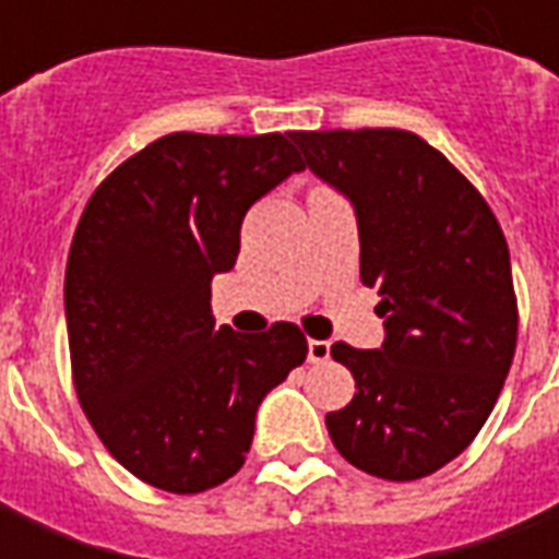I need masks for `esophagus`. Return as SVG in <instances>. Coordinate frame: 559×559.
Returning <instances> with one entry per match:
<instances>
[{
  "mask_svg": "<svg viewBox=\"0 0 559 559\" xmlns=\"http://www.w3.org/2000/svg\"><path fill=\"white\" fill-rule=\"evenodd\" d=\"M329 341H308V362H329Z\"/></svg>",
  "mask_w": 559,
  "mask_h": 559,
  "instance_id": "34e87169",
  "label": "esophagus"
}]
</instances>
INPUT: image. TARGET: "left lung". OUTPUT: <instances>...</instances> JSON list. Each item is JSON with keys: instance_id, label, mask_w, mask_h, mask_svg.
<instances>
[{"instance_id": "8db88e82", "label": "left lung", "mask_w": 559, "mask_h": 559, "mask_svg": "<svg viewBox=\"0 0 559 559\" xmlns=\"http://www.w3.org/2000/svg\"><path fill=\"white\" fill-rule=\"evenodd\" d=\"M290 140L356 209L359 275L380 293L386 326L380 350L332 347L356 395L326 416L329 437L371 476H431L473 443L515 356L503 230L467 176L411 131H293Z\"/></svg>"}]
</instances>
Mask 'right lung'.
Returning <instances> with one entry per match:
<instances>
[{
  "label": "right lung",
  "instance_id": "add662e5",
  "mask_svg": "<svg viewBox=\"0 0 559 559\" xmlns=\"http://www.w3.org/2000/svg\"><path fill=\"white\" fill-rule=\"evenodd\" d=\"M299 170L287 134L176 131L122 160L80 215L66 269L74 389L107 452L160 491L239 473L260 401L308 356L296 323L242 335L212 317L245 212Z\"/></svg>",
  "mask_w": 559,
  "mask_h": 559
}]
</instances>
